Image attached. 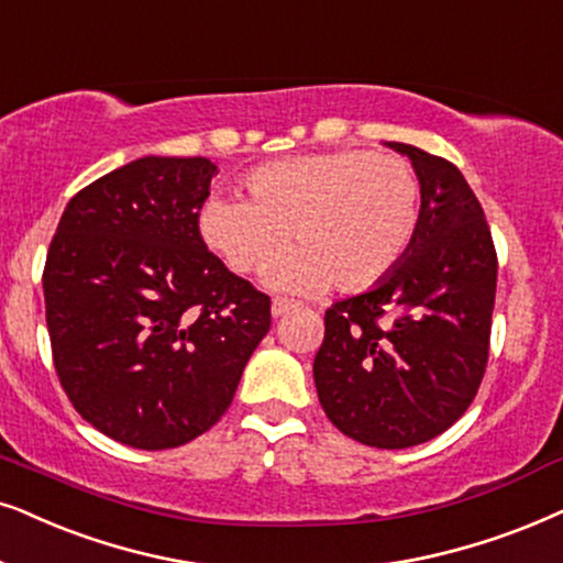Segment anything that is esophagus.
Listing matches in <instances>:
<instances>
[{
    "mask_svg": "<svg viewBox=\"0 0 563 563\" xmlns=\"http://www.w3.org/2000/svg\"><path fill=\"white\" fill-rule=\"evenodd\" d=\"M291 310H297V302H295V299H287V297H274V302H272V312H274V318L287 316V312H291Z\"/></svg>",
    "mask_w": 563,
    "mask_h": 563,
    "instance_id": "34e87169",
    "label": "esophagus"
}]
</instances>
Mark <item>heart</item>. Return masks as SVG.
Wrapping results in <instances>:
<instances>
[{"label": "heart", "instance_id": "heart-1", "mask_svg": "<svg viewBox=\"0 0 563 563\" xmlns=\"http://www.w3.org/2000/svg\"><path fill=\"white\" fill-rule=\"evenodd\" d=\"M251 199L203 203V243L240 274L266 272L287 247L299 251L274 272L284 289L375 287L411 251L421 224V180L406 159L364 150L323 152L255 167Z\"/></svg>", "mask_w": 563, "mask_h": 563}]
</instances>
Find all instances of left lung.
Listing matches in <instances>:
<instances>
[{
	"mask_svg": "<svg viewBox=\"0 0 563 563\" xmlns=\"http://www.w3.org/2000/svg\"><path fill=\"white\" fill-rule=\"evenodd\" d=\"M421 180L411 251L377 287L325 310L312 377L335 429L379 450L434 440L476 398L488 362L496 247L484 209L444 157L390 142Z\"/></svg>",
	"mask_w": 563,
	"mask_h": 563,
	"instance_id": "left-lung-1",
	"label": "left lung"
}]
</instances>
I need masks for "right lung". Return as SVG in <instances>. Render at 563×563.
I'll return each mask as SVG.
<instances>
[{
  "mask_svg": "<svg viewBox=\"0 0 563 563\" xmlns=\"http://www.w3.org/2000/svg\"><path fill=\"white\" fill-rule=\"evenodd\" d=\"M214 170L207 157L134 159L71 196L48 245L58 383L129 448H180L214 427L272 328V297L201 238Z\"/></svg>",
  "mask_w": 563,
  "mask_h": 563,
  "instance_id": "add662e5",
  "label": "right lung"
}]
</instances>
